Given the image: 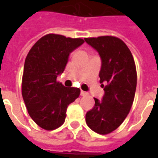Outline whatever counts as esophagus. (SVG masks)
<instances>
[{"label": "esophagus", "instance_id": "obj_1", "mask_svg": "<svg viewBox=\"0 0 158 158\" xmlns=\"http://www.w3.org/2000/svg\"><path fill=\"white\" fill-rule=\"evenodd\" d=\"M80 95H81V96H86V95H88V93H86V92L84 91H81L80 92Z\"/></svg>", "mask_w": 158, "mask_h": 158}]
</instances>
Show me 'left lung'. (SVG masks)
<instances>
[{"label":"left lung","mask_w":158,"mask_h":158,"mask_svg":"<svg viewBox=\"0 0 158 158\" xmlns=\"http://www.w3.org/2000/svg\"><path fill=\"white\" fill-rule=\"evenodd\" d=\"M84 40L101 56L99 77L105 91L101 102L94 98L95 105L87 112L86 123L94 132L107 135L122 124L133 105L137 85L135 60L119 38L101 36Z\"/></svg>","instance_id":"8db88e82"}]
</instances>
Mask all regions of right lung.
<instances>
[{"label": "right lung", "instance_id": "add662e5", "mask_svg": "<svg viewBox=\"0 0 158 158\" xmlns=\"http://www.w3.org/2000/svg\"><path fill=\"white\" fill-rule=\"evenodd\" d=\"M84 43L82 38L49 33L26 56L22 96L30 117L44 130H56L63 125L67 106L80 94V89L66 88L56 78L64 71L70 52Z\"/></svg>", "mask_w": 158, "mask_h": 158}]
</instances>
